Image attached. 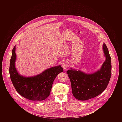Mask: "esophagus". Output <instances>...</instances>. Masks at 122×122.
<instances>
[{"label":"esophagus","mask_w":122,"mask_h":122,"mask_svg":"<svg viewBox=\"0 0 122 122\" xmlns=\"http://www.w3.org/2000/svg\"><path fill=\"white\" fill-rule=\"evenodd\" d=\"M68 66V64L66 62H64L62 64V67L64 69H66Z\"/></svg>","instance_id":"esophagus-1"}]
</instances>
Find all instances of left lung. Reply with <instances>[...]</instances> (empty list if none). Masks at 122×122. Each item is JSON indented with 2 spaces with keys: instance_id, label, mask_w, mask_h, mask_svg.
Returning a JSON list of instances; mask_svg holds the SVG:
<instances>
[{
  "instance_id": "left-lung-1",
  "label": "left lung",
  "mask_w": 122,
  "mask_h": 122,
  "mask_svg": "<svg viewBox=\"0 0 122 122\" xmlns=\"http://www.w3.org/2000/svg\"><path fill=\"white\" fill-rule=\"evenodd\" d=\"M106 60L100 69L91 74H86L71 68L66 71L70 79L73 95L80 100L94 98L106 89L112 74L111 58L106 44L103 45Z\"/></svg>"
}]
</instances>
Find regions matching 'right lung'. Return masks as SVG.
I'll list each match as a JSON object with an SVG mask.
<instances>
[{
  "mask_svg": "<svg viewBox=\"0 0 122 122\" xmlns=\"http://www.w3.org/2000/svg\"><path fill=\"white\" fill-rule=\"evenodd\" d=\"M15 46L10 60L9 72L12 83L21 96L32 101H42L50 95L53 82L57 75L63 71L60 65L46 69L35 76L26 77L20 75L15 66L16 59Z\"/></svg>",
  "mask_w": 122,
  "mask_h": 122,
  "instance_id": "1",
  "label": "right lung"
}]
</instances>
